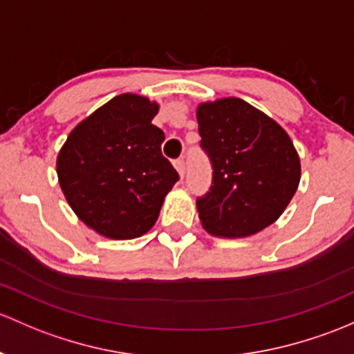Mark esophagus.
I'll return each instance as SVG.
<instances>
[{"label":"esophagus","mask_w":354,"mask_h":354,"mask_svg":"<svg viewBox=\"0 0 354 354\" xmlns=\"http://www.w3.org/2000/svg\"><path fill=\"white\" fill-rule=\"evenodd\" d=\"M174 167H176L180 178H183L185 176V161L183 159H178V161H174Z\"/></svg>","instance_id":"obj_1"}]
</instances>
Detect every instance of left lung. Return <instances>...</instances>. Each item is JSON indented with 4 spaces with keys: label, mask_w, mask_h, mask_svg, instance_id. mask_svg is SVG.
Masks as SVG:
<instances>
[{
    "label": "left lung",
    "mask_w": 354,
    "mask_h": 354,
    "mask_svg": "<svg viewBox=\"0 0 354 354\" xmlns=\"http://www.w3.org/2000/svg\"><path fill=\"white\" fill-rule=\"evenodd\" d=\"M196 122L214 167L210 192L196 200L210 236L241 239L277 222L300 183V158L278 122L236 96L202 102Z\"/></svg>",
    "instance_id": "left-lung-1"
}]
</instances>
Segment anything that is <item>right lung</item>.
<instances>
[{"mask_svg":"<svg viewBox=\"0 0 354 354\" xmlns=\"http://www.w3.org/2000/svg\"><path fill=\"white\" fill-rule=\"evenodd\" d=\"M159 103L122 93L76 125L55 161L59 187L89 229L109 239L144 236L159 217L178 173L152 125Z\"/></svg>","mask_w":354,"mask_h":354,"instance_id":"obj_1","label":"right lung"}]
</instances>
